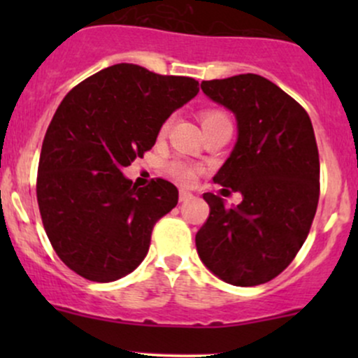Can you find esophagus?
Instances as JSON below:
<instances>
[{
	"label": "esophagus",
	"instance_id": "esophagus-1",
	"mask_svg": "<svg viewBox=\"0 0 358 358\" xmlns=\"http://www.w3.org/2000/svg\"><path fill=\"white\" fill-rule=\"evenodd\" d=\"M193 195L190 192L187 190H180V202H188V200H192Z\"/></svg>",
	"mask_w": 358,
	"mask_h": 358
}]
</instances>
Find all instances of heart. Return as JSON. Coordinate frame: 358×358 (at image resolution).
Listing matches in <instances>:
<instances>
[{"instance_id":"obj_1","label":"heart","mask_w":358,"mask_h":358,"mask_svg":"<svg viewBox=\"0 0 358 358\" xmlns=\"http://www.w3.org/2000/svg\"><path fill=\"white\" fill-rule=\"evenodd\" d=\"M200 119H202V124L205 127L213 124V122L229 121V116L220 109H205L202 110V114H200ZM168 127H170V121L163 122L162 133H166ZM168 171H170V175L173 176L175 180H178V182L182 183H190L192 180L195 178V168L188 165V163L178 162V159H176V162H171L170 165H168Z\"/></svg>"}]
</instances>
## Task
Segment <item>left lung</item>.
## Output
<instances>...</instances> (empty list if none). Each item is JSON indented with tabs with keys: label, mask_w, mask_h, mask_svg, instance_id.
<instances>
[{
	"label": "left lung",
	"mask_w": 358,
	"mask_h": 358,
	"mask_svg": "<svg viewBox=\"0 0 358 358\" xmlns=\"http://www.w3.org/2000/svg\"><path fill=\"white\" fill-rule=\"evenodd\" d=\"M202 90L236 114L239 136L213 182L222 193L241 192L242 202L227 208L219 195L203 193L210 213L195 236L196 250L222 281L262 285L291 264L313 224L320 156L311 119L256 73L203 80Z\"/></svg>",
	"instance_id": "8db88e82"
}]
</instances>
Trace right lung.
<instances>
[{
    "label": "right lung",
    "mask_w": 358,
    "mask_h": 358,
    "mask_svg": "<svg viewBox=\"0 0 358 358\" xmlns=\"http://www.w3.org/2000/svg\"><path fill=\"white\" fill-rule=\"evenodd\" d=\"M199 94L192 77L116 64L76 85L45 133L36 200L57 256L79 276L109 282L146 257L155 224L178 203L163 178L134 187L121 173L153 148L163 122Z\"/></svg>",
    "instance_id": "1"
}]
</instances>
